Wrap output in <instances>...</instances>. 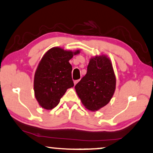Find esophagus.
I'll return each instance as SVG.
<instances>
[{"mask_svg": "<svg viewBox=\"0 0 153 153\" xmlns=\"http://www.w3.org/2000/svg\"><path fill=\"white\" fill-rule=\"evenodd\" d=\"M80 81V79L79 80H76V81H74V85H76V84H77V83H78V82Z\"/></svg>", "mask_w": 153, "mask_h": 153, "instance_id": "obj_1", "label": "esophagus"}]
</instances>
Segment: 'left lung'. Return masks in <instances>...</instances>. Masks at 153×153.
<instances>
[{
	"label": "left lung",
	"instance_id": "1",
	"mask_svg": "<svg viewBox=\"0 0 153 153\" xmlns=\"http://www.w3.org/2000/svg\"><path fill=\"white\" fill-rule=\"evenodd\" d=\"M116 78L111 61L107 55L91 57L86 74L75 85L85 107L96 111L105 107L114 94Z\"/></svg>",
	"mask_w": 153,
	"mask_h": 153
}]
</instances>
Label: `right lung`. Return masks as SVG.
<instances>
[{
	"label": "right lung",
	"mask_w": 153,
	"mask_h": 153,
	"mask_svg": "<svg viewBox=\"0 0 153 153\" xmlns=\"http://www.w3.org/2000/svg\"><path fill=\"white\" fill-rule=\"evenodd\" d=\"M79 53V50L53 47L43 55L35 72L33 82L35 97L41 107L53 109L68 89L74 86L69 61Z\"/></svg>",
	"instance_id": "obj_1"
}]
</instances>
